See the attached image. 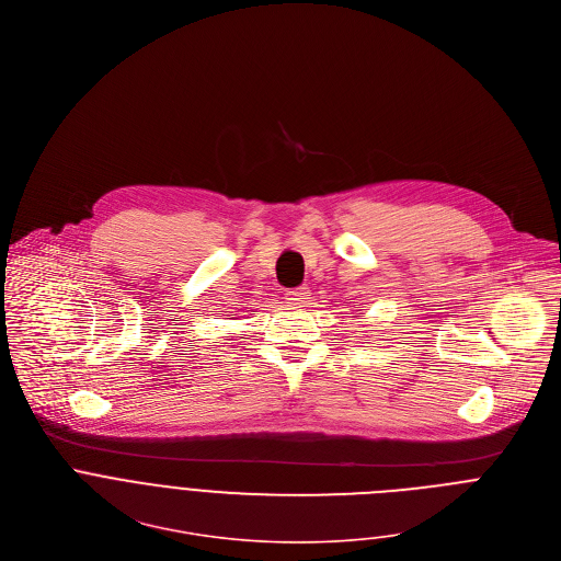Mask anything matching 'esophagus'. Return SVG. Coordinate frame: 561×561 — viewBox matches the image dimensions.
<instances>
[{
	"mask_svg": "<svg viewBox=\"0 0 561 561\" xmlns=\"http://www.w3.org/2000/svg\"><path fill=\"white\" fill-rule=\"evenodd\" d=\"M286 301L293 306H301L308 301V288H290L286 290Z\"/></svg>",
	"mask_w": 561,
	"mask_h": 561,
	"instance_id": "1",
	"label": "esophagus"
}]
</instances>
